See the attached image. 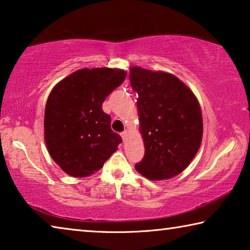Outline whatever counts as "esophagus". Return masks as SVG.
I'll return each instance as SVG.
<instances>
[{"instance_id":"esophagus-1","label":"esophagus","mask_w":250,"mask_h":250,"mask_svg":"<svg viewBox=\"0 0 250 250\" xmlns=\"http://www.w3.org/2000/svg\"><path fill=\"white\" fill-rule=\"evenodd\" d=\"M126 134H128V132H126V131H124V132H121V138L124 139V140H125Z\"/></svg>"}]
</instances>
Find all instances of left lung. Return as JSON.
<instances>
[{"mask_svg": "<svg viewBox=\"0 0 250 250\" xmlns=\"http://www.w3.org/2000/svg\"><path fill=\"white\" fill-rule=\"evenodd\" d=\"M130 83L138 94L145 156L135 170L150 180L171 179L191 163L200 149V104L181 80L163 71L132 67Z\"/></svg>", "mask_w": 250, "mask_h": 250, "instance_id": "8db88e82", "label": "left lung"}]
</instances>
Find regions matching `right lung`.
Returning a JSON list of instances; mask_svg holds the SVG:
<instances>
[{"mask_svg": "<svg viewBox=\"0 0 250 250\" xmlns=\"http://www.w3.org/2000/svg\"><path fill=\"white\" fill-rule=\"evenodd\" d=\"M122 69H79L58 83L45 108V141L50 156L74 177L94 174L122 142L101 104L125 82Z\"/></svg>", "mask_w": 250, "mask_h": 250, "instance_id": "add662e5", "label": "right lung"}]
</instances>
